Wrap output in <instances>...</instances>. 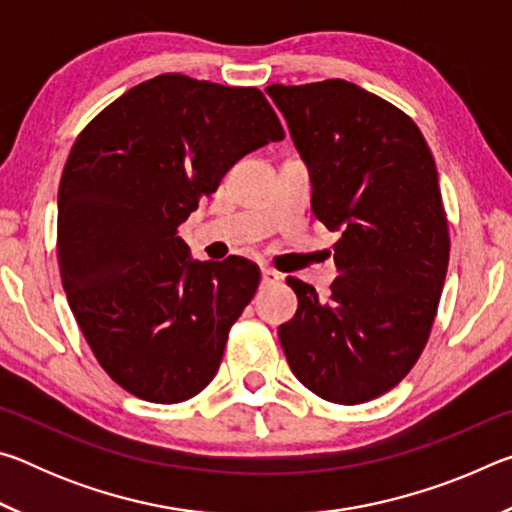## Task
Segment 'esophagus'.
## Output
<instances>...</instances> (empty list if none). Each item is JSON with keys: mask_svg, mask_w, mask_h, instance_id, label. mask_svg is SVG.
<instances>
[{"mask_svg": "<svg viewBox=\"0 0 512 512\" xmlns=\"http://www.w3.org/2000/svg\"><path fill=\"white\" fill-rule=\"evenodd\" d=\"M280 280H282V275L273 271V268H268V266L262 268V284H277Z\"/></svg>", "mask_w": 512, "mask_h": 512, "instance_id": "esophagus-1", "label": "esophagus"}]
</instances>
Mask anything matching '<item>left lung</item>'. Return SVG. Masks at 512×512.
<instances>
[{"label":"left lung","mask_w":512,"mask_h":512,"mask_svg":"<svg viewBox=\"0 0 512 512\" xmlns=\"http://www.w3.org/2000/svg\"><path fill=\"white\" fill-rule=\"evenodd\" d=\"M311 176V210L341 230V275L320 298L287 277L298 311L280 343L302 386L363 404L409 375L429 341L449 264L438 171L415 121L359 85H268Z\"/></svg>","instance_id":"obj_1"}]
</instances>
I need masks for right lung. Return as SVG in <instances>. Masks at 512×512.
I'll use <instances>...</instances> for the list:
<instances>
[{"instance_id":"add662e5","label":"right lung","mask_w":512,"mask_h":512,"mask_svg":"<svg viewBox=\"0 0 512 512\" xmlns=\"http://www.w3.org/2000/svg\"><path fill=\"white\" fill-rule=\"evenodd\" d=\"M284 128L257 88L160 74L76 137L58 187V268L69 309L108 377L155 404L214 379L259 266L192 262L176 235L246 153Z\"/></svg>"}]
</instances>
